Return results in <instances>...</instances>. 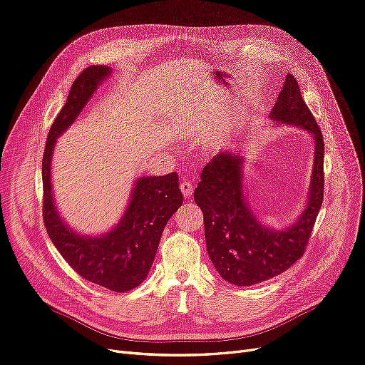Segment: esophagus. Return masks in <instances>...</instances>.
<instances>
[{
	"instance_id": "34e87169",
	"label": "esophagus",
	"mask_w": 365,
	"mask_h": 365,
	"mask_svg": "<svg viewBox=\"0 0 365 365\" xmlns=\"http://www.w3.org/2000/svg\"><path fill=\"white\" fill-rule=\"evenodd\" d=\"M180 191H182L183 197L189 198V197L192 195V192H194V183L189 182V180H183V182L180 183Z\"/></svg>"
}]
</instances>
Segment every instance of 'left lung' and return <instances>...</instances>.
Wrapping results in <instances>:
<instances>
[{"mask_svg": "<svg viewBox=\"0 0 365 365\" xmlns=\"http://www.w3.org/2000/svg\"><path fill=\"white\" fill-rule=\"evenodd\" d=\"M270 118L277 123L299 126L314 138L309 201L295 224L282 231L261 224L243 192L245 158L230 150L219 152L202 168L194 192L204 215L209 257L220 277L237 287L272 279L303 257L324 201V137L292 74L283 81Z\"/></svg>", "mask_w": 365, "mask_h": 365, "instance_id": "obj_1", "label": "left lung"}]
</instances>
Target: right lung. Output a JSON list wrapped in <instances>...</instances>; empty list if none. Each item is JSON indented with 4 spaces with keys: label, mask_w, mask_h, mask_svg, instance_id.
<instances>
[{
    "label": "right lung",
    "mask_w": 365,
    "mask_h": 365,
    "mask_svg": "<svg viewBox=\"0 0 365 365\" xmlns=\"http://www.w3.org/2000/svg\"><path fill=\"white\" fill-rule=\"evenodd\" d=\"M108 74L106 66H91L78 74L51 126L41 164L43 219L52 243L78 276L110 291L126 292L146 279L167 222L183 202L178 173L137 179L120 222L100 237L81 235L67 227L53 202L51 183L56 138L76 120Z\"/></svg>",
    "instance_id": "right-lung-1"
}]
</instances>
